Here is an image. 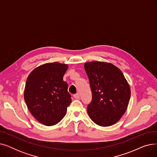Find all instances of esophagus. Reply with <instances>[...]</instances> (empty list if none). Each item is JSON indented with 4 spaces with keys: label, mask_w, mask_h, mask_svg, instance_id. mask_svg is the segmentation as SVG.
Segmentation results:
<instances>
[{
    "label": "esophagus",
    "mask_w": 157,
    "mask_h": 157,
    "mask_svg": "<svg viewBox=\"0 0 157 157\" xmlns=\"http://www.w3.org/2000/svg\"><path fill=\"white\" fill-rule=\"evenodd\" d=\"M73 97H74V98H75V99H79V95L78 94H74V95H73Z\"/></svg>",
    "instance_id": "34e87169"
}]
</instances>
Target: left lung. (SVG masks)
<instances>
[{
	"instance_id": "obj_1",
	"label": "left lung",
	"mask_w": 157,
	"mask_h": 157,
	"mask_svg": "<svg viewBox=\"0 0 157 157\" xmlns=\"http://www.w3.org/2000/svg\"><path fill=\"white\" fill-rule=\"evenodd\" d=\"M92 99L87 107L90 118L97 125L111 126L121 118L130 98V86L122 72L107 62L85 63Z\"/></svg>"
}]
</instances>
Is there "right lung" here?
<instances>
[{
    "label": "right lung",
    "instance_id": "obj_1",
    "mask_svg": "<svg viewBox=\"0 0 157 157\" xmlns=\"http://www.w3.org/2000/svg\"><path fill=\"white\" fill-rule=\"evenodd\" d=\"M68 65L58 62L40 65L29 75L24 99L31 114L47 126L54 125L65 116L72 100L63 77Z\"/></svg>",
    "mask_w": 157,
    "mask_h": 157
}]
</instances>
